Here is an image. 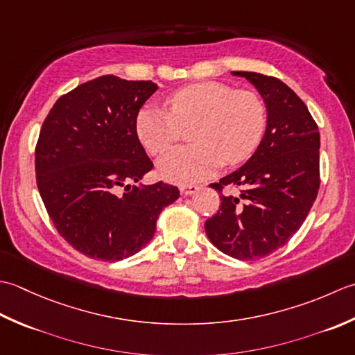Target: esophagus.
Wrapping results in <instances>:
<instances>
[{
	"instance_id": "obj_1",
	"label": "esophagus",
	"mask_w": 355,
	"mask_h": 355,
	"mask_svg": "<svg viewBox=\"0 0 355 355\" xmlns=\"http://www.w3.org/2000/svg\"><path fill=\"white\" fill-rule=\"evenodd\" d=\"M179 190L184 194V196H190V194H194L196 191H199V187L198 185H180Z\"/></svg>"
}]
</instances>
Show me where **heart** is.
Returning <instances> with one entry per match:
<instances>
[{"mask_svg":"<svg viewBox=\"0 0 355 355\" xmlns=\"http://www.w3.org/2000/svg\"><path fill=\"white\" fill-rule=\"evenodd\" d=\"M168 108L147 105L137 114L136 130L151 155L164 153L182 133V125L198 121L196 144L176 147L157 161L165 180L193 184L218 171L223 162L248 159L262 139L266 113L256 93L234 90L223 83H198L182 87L168 98Z\"/></svg>","mask_w":355,"mask_h":355,"instance_id":"heart-1","label":"heart"}]
</instances>
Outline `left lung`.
Segmentation results:
<instances>
[{
  "label": "left lung",
  "mask_w": 355,
  "mask_h": 355,
  "mask_svg": "<svg viewBox=\"0 0 355 355\" xmlns=\"http://www.w3.org/2000/svg\"><path fill=\"white\" fill-rule=\"evenodd\" d=\"M231 75L254 85L266 108V127L248 161L209 185L239 194H222L205 233L223 254L254 260L284 247L305 222L320 185V133L303 101L280 79L254 71Z\"/></svg>",
  "instance_id": "left-lung-1"
}]
</instances>
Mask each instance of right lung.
<instances>
[{
	"label": "right lung",
	"mask_w": 355,
	"mask_h": 355,
	"mask_svg": "<svg viewBox=\"0 0 355 355\" xmlns=\"http://www.w3.org/2000/svg\"><path fill=\"white\" fill-rule=\"evenodd\" d=\"M156 90L151 81L99 76L58 99L42 124L36 184L56 230L85 256L118 262L136 254L179 198L178 187L142 184L153 162L136 119Z\"/></svg>",
	"instance_id": "1"
}]
</instances>
